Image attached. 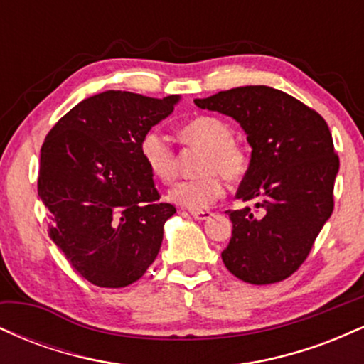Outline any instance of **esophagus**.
<instances>
[{
	"instance_id": "34e87169",
	"label": "esophagus",
	"mask_w": 364,
	"mask_h": 364,
	"mask_svg": "<svg viewBox=\"0 0 364 364\" xmlns=\"http://www.w3.org/2000/svg\"><path fill=\"white\" fill-rule=\"evenodd\" d=\"M191 217H195L196 220H207L212 217L210 210H191Z\"/></svg>"
}]
</instances>
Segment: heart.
<instances>
[{"instance_id":"b5f03b06","label":"heart","mask_w":364,"mask_h":364,"mask_svg":"<svg viewBox=\"0 0 364 364\" xmlns=\"http://www.w3.org/2000/svg\"><path fill=\"white\" fill-rule=\"evenodd\" d=\"M183 144L188 147L203 149L198 162L202 176L179 181L169 190L168 198L179 207L190 210H203L224 195V183L240 181L248 169V157L240 145L235 144L232 128L215 116H196L186 121L179 129ZM140 157L154 178L171 183L178 174V157L164 135L150 129L140 140Z\"/></svg>"}]
</instances>
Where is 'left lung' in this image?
<instances>
[{"mask_svg":"<svg viewBox=\"0 0 364 364\" xmlns=\"http://www.w3.org/2000/svg\"><path fill=\"white\" fill-rule=\"evenodd\" d=\"M202 109L231 116L252 147L248 171L236 196L252 208L228 210L232 236L223 262L241 281L274 284L306 260L333 210L339 157L330 129L316 111L267 85L223 90L195 99Z\"/></svg>","mask_w":364,"mask_h":364,"instance_id":"obj_1","label":"left lung"}]
</instances>
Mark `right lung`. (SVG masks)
Segmentation results:
<instances>
[{"mask_svg": "<svg viewBox=\"0 0 364 364\" xmlns=\"http://www.w3.org/2000/svg\"><path fill=\"white\" fill-rule=\"evenodd\" d=\"M178 101L106 90L78 102L46 136L37 191L49 237L94 286L139 281L161 250L176 208L159 200L140 140Z\"/></svg>", "mask_w": 364, "mask_h": 364, "instance_id": "add662e5", "label": "right lung"}]
</instances>
